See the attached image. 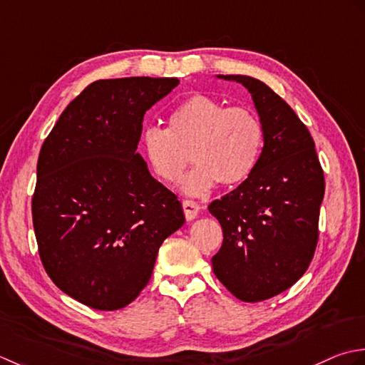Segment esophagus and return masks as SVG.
I'll use <instances>...</instances> for the list:
<instances>
[{
	"instance_id": "1",
	"label": "esophagus",
	"mask_w": 365,
	"mask_h": 365,
	"mask_svg": "<svg viewBox=\"0 0 365 365\" xmlns=\"http://www.w3.org/2000/svg\"><path fill=\"white\" fill-rule=\"evenodd\" d=\"M182 210H184V215L187 220H193L198 215L202 206H200L197 202H192V200H184L182 202Z\"/></svg>"
}]
</instances>
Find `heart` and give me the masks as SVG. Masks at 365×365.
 Wrapping results in <instances>:
<instances>
[{
	"instance_id": "1",
	"label": "heart",
	"mask_w": 365,
	"mask_h": 365,
	"mask_svg": "<svg viewBox=\"0 0 365 365\" xmlns=\"http://www.w3.org/2000/svg\"><path fill=\"white\" fill-rule=\"evenodd\" d=\"M264 143V128L249 107H227L195 94L168 116V128H148L141 150L162 181L178 184L192 160L197 167L182 182L189 195H203L215 184L233 187L254 172Z\"/></svg>"
}]
</instances>
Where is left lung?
Returning <instances> with one entry per match:
<instances>
[{
	"label": "left lung",
	"mask_w": 365,
	"mask_h": 365,
	"mask_svg": "<svg viewBox=\"0 0 365 365\" xmlns=\"http://www.w3.org/2000/svg\"><path fill=\"white\" fill-rule=\"evenodd\" d=\"M217 77L247 88L264 145L247 180L207 206L224 232L212 269L237 299L258 302L285 292L307 271L324 176L309 129L279 94L254 77Z\"/></svg>",
	"instance_id": "left-lung-1"
}]
</instances>
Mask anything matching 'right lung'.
Segmentation results:
<instances>
[{"instance_id":"obj_1","label":"right lung","mask_w":365,"mask_h":365,"mask_svg":"<svg viewBox=\"0 0 365 365\" xmlns=\"http://www.w3.org/2000/svg\"><path fill=\"white\" fill-rule=\"evenodd\" d=\"M178 78L86 86L59 116L37 160L33 225L53 284L98 310L130 304L162 242L184 225L181 202L137 153L143 116Z\"/></svg>"}]
</instances>
